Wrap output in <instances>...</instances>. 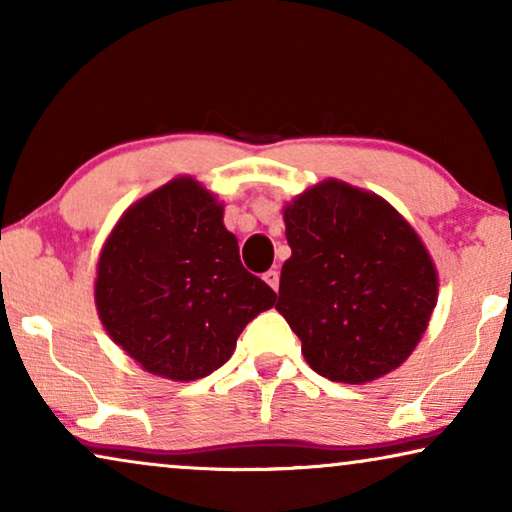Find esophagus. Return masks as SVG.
Here are the masks:
<instances>
[{
	"label": "esophagus",
	"mask_w": 512,
	"mask_h": 512,
	"mask_svg": "<svg viewBox=\"0 0 512 512\" xmlns=\"http://www.w3.org/2000/svg\"><path fill=\"white\" fill-rule=\"evenodd\" d=\"M263 279H265V282H268L275 291L279 289V272H277V270H268V272H265V275H263Z\"/></svg>",
	"instance_id": "34e87169"
}]
</instances>
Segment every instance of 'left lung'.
Instances as JSON below:
<instances>
[{"label": "left lung", "mask_w": 512, "mask_h": 512, "mask_svg": "<svg viewBox=\"0 0 512 512\" xmlns=\"http://www.w3.org/2000/svg\"><path fill=\"white\" fill-rule=\"evenodd\" d=\"M284 221L291 258L277 310L314 373L361 384L401 366L438 296L436 268L410 223L335 179L293 200Z\"/></svg>", "instance_id": "left-lung-1"}]
</instances>
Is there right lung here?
Wrapping results in <instances>:
<instances>
[{
    "mask_svg": "<svg viewBox=\"0 0 512 512\" xmlns=\"http://www.w3.org/2000/svg\"><path fill=\"white\" fill-rule=\"evenodd\" d=\"M275 300L242 265L223 207L193 179L135 202L97 263L95 303L111 340L144 370L179 382L221 368Z\"/></svg>",
    "mask_w": 512,
    "mask_h": 512,
    "instance_id": "1",
    "label": "right lung"
}]
</instances>
